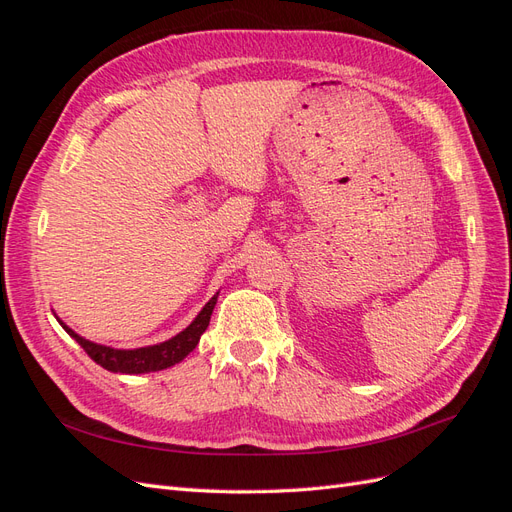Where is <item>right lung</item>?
Masks as SVG:
<instances>
[{
	"mask_svg": "<svg viewBox=\"0 0 512 512\" xmlns=\"http://www.w3.org/2000/svg\"><path fill=\"white\" fill-rule=\"evenodd\" d=\"M218 294H213L209 303L200 309V314L192 320L188 329H183L175 337H170L168 342H162L156 346L117 350L111 346L89 342V339L76 335L61 320H59V324L66 329V333L70 337H74V342L79 344L100 367H104L108 371H115V374H149V371H160L166 367H173L175 363L183 361L185 356H188L198 346L200 335H203L205 329L209 327L213 307H215V303H218Z\"/></svg>",
	"mask_w": 512,
	"mask_h": 512,
	"instance_id": "add662e5",
	"label": "right lung"
}]
</instances>
